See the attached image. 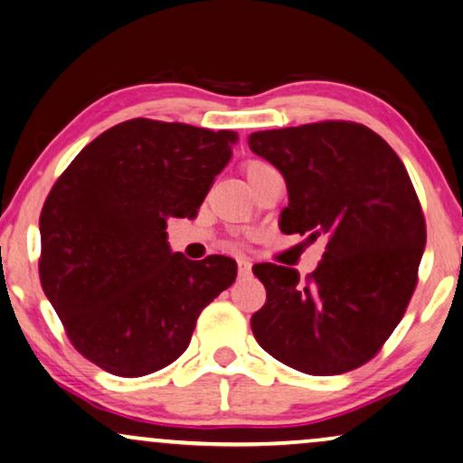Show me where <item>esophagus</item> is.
Listing matches in <instances>:
<instances>
[{"label": "esophagus", "mask_w": 463, "mask_h": 463, "mask_svg": "<svg viewBox=\"0 0 463 463\" xmlns=\"http://www.w3.org/2000/svg\"><path fill=\"white\" fill-rule=\"evenodd\" d=\"M237 267H239V277H248L251 273V262L248 258H237Z\"/></svg>", "instance_id": "obj_1"}]
</instances>
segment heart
<instances>
[{
  "instance_id": "b5f03b06",
  "label": "heart",
  "mask_w": 463,
  "mask_h": 463,
  "mask_svg": "<svg viewBox=\"0 0 463 463\" xmlns=\"http://www.w3.org/2000/svg\"><path fill=\"white\" fill-rule=\"evenodd\" d=\"M262 167H267V165L260 163V160H250V163L245 165V174H248V177H250V175H254L256 171H260Z\"/></svg>"
}]
</instances>
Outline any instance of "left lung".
<instances>
[{
    "instance_id": "1",
    "label": "left lung",
    "mask_w": 463,
    "mask_h": 463,
    "mask_svg": "<svg viewBox=\"0 0 463 463\" xmlns=\"http://www.w3.org/2000/svg\"><path fill=\"white\" fill-rule=\"evenodd\" d=\"M250 150L286 180L279 228L326 243L317 270L262 262L260 347L307 374H343L381 349L409 305L425 248L421 205L383 137L345 120L251 133Z\"/></svg>"
}]
</instances>
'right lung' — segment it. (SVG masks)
Segmentation results:
<instances>
[{"label":"right lung","instance_id":"obj_1","mask_svg":"<svg viewBox=\"0 0 463 463\" xmlns=\"http://www.w3.org/2000/svg\"><path fill=\"white\" fill-rule=\"evenodd\" d=\"M235 131L133 118L92 139L40 215V279L80 354L144 377L186 351L196 317L232 286L228 256L171 251L169 218H194Z\"/></svg>","mask_w":463,"mask_h":463}]
</instances>
